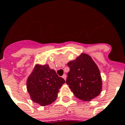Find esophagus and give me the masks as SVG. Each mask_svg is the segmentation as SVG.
<instances>
[{"instance_id":"34e87169","label":"esophagus","mask_w":125,"mask_h":125,"mask_svg":"<svg viewBox=\"0 0 125 125\" xmlns=\"http://www.w3.org/2000/svg\"><path fill=\"white\" fill-rule=\"evenodd\" d=\"M62 77L65 80H66V79H67V75H66L65 74H63V76H62Z\"/></svg>"}]
</instances>
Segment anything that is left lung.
<instances>
[{
	"instance_id": "obj_1",
	"label": "left lung",
	"mask_w": 125,
	"mask_h": 125,
	"mask_svg": "<svg viewBox=\"0 0 125 125\" xmlns=\"http://www.w3.org/2000/svg\"><path fill=\"white\" fill-rule=\"evenodd\" d=\"M70 71L66 83L77 98L90 101L100 95L102 80L97 65L92 57L81 53L67 63Z\"/></svg>"
}]
</instances>
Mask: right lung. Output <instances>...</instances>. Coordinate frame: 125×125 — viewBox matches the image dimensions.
Masks as SVG:
<instances>
[{"label":"right lung","mask_w":125,"mask_h":125,"mask_svg":"<svg viewBox=\"0 0 125 125\" xmlns=\"http://www.w3.org/2000/svg\"><path fill=\"white\" fill-rule=\"evenodd\" d=\"M65 83L49 65L36 64L27 79V89L32 101L46 106L56 100L60 88Z\"/></svg>","instance_id":"add662e5"}]
</instances>
